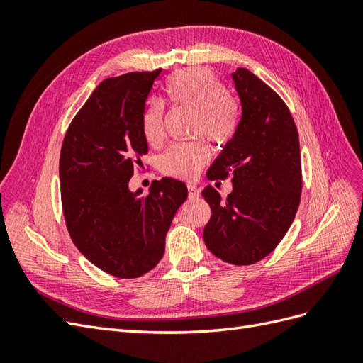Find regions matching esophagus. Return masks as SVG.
<instances>
[{"label": "esophagus", "mask_w": 363, "mask_h": 363, "mask_svg": "<svg viewBox=\"0 0 363 363\" xmlns=\"http://www.w3.org/2000/svg\"><path fill=\"white\" fill-rule=\"evenodd\" d=\"M188 194H189V199H196V196L200 195V189L194 184H188Z\"/></svg>", "instance_id": "obj_1"}]
</instances>
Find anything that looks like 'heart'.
<instances>
[{
    "instance_id": "1",
    "label": "heart",
    "mask_w": 363,
    "mask_h": 363,
    "mask_svg": "<svg viewBox=\"0 0 363 363\" xmlns=\"http://www.w3.org/2000/svg\"><path fill=\"white\" fill-rule=\"evenodd\" d=\"M167 94L174 106L194 111L191 131L215 144H227L239 125V106L225 92L221 80L206 68H189L172 74ZM142 131L150 145H160L164 138V107L159 100L148 101L142 116ZM208 160L203 139L172 145L160 159V168L171 177L191 180L200 174Z\"/></svg>"
}]
</instances>
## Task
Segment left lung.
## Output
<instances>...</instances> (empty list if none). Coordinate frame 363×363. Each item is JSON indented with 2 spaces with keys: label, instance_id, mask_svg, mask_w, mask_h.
Instances as JSON below:
<instances>
[{
  "label": "left lung",
  "instance_id": "8db88e82",
  "mask_svg": "<svg viewBox=\"0 0 363 363\" xmlns=\"http://www.w3.org/2000/svg\"><path fill=\"white\" fill-rule=\"evenodd\" d=\"M232 79L242 115L207 177L232 175L233 191L221 200L206 186L212 216L203 236L216 257L251 265L279 245L295 218L301 196L300 142L289 108L268 84L245 68L232 72Z\"/></svg>",
  "mask_w": 363,
  "mask_h": 363
}]
</instances>
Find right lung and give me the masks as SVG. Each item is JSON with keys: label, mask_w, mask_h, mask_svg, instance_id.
Here are the masks:
<instances>
[{"label": "right lung", "mask_w": 363, "mask_h": 363, "mask_svg": "<svg viewBox=\"0 0 363 363\" xmlns=\"http://www.w3.org/2000/svg\"><path fill=\"white\" fill-rule=\"evenodd\" d=\"M162 69L107 79L75 115L65 135L59 177L72 242L96 268L136 279L155 268L179 207L188 199L180 180L163 177L130 191L135 164L148 152L142 131L147 98Z\"/></svg>", "instance_id": "right-lung-1"}]
</instances>
